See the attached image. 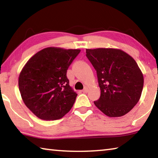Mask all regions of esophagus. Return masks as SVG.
Wrapping results in <instances>:
<instances>
[{"instance_id":"obj_1","label":"esophagus","mask_w":158,"mask_h":158,"mask_svg":"<svg viewBox=\"0 0 158 158\" xmlns=\"http://www.w3.org/2000/svg\"><path fill=\"white\" fill-rule=\"evenodd\" d=\"M88 90H89V89H88V87H85L84 89L82 90V92L83 93H87L88 92Z\"/></svg>"}]
</instances>
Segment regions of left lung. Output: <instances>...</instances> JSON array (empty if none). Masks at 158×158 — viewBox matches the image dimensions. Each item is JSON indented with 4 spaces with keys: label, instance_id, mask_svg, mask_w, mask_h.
<instances>
[{
    "label": "left lung",
    "instance_id": "obj_1",
    "mask_svg": "<svg viewBox=\"0 0 158 158\" xmlns=\"http://www.w3.org/2000/svg\"><path fill=\"white\" fill-rule=\"evenodd\" d=\"M101 90L95 105L109 117L124 116L137 105L143 86V76L135 59L113 48L86 49Z\"/></svg>",
    "mask_w": 158,
    "mask_h": 158
}]
</instances>
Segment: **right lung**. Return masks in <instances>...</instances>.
Segmentation results:
<instances>
[{
	"mask_svg": "<svg viewBox=\"0 0 158 158\" xmlns=\"http://www.w3.org/2000/svg\"><path fill=\"white\" fill-rule=\"evenodd\" d=\"M80 49L47 47L33 56L21 69L19 89L26 106L45 121L60 119L73 107L77 93L67 70Z\"/></svg>",
	"mask_w": 158,
	"mask_h": 158,
	"instance_id": "obj_1",
	"label": "right lung"
}]
</instances>
